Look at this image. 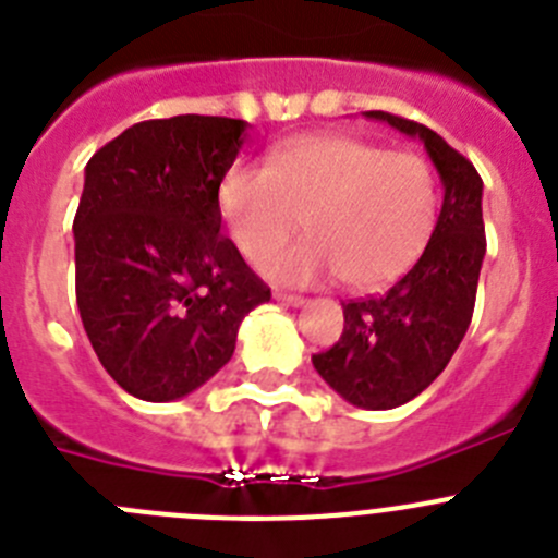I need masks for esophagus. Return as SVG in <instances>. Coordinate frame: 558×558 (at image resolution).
<instances>
[{"label": "esophagus", "mask_w": 558, "mask_h": 558, "mask_svg": "<svg viewBox=\"0 0 558 558\" xmlns=\"http://www.w3.org/2000/svg\"><path fill=\"white\" fill-rule=\"evenodd\" d=\"M275 300L283 305H294V308H298V305H305V298H300V294H289V291H275Z\"/></svg>", "instance_id": "esophagus-1"}]
</instances>
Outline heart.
<instances>
[{
  "instance_id": "1",
  "label": "heart",
  "mask_w": 558,
  "mask_h": 558,
  "mask_svg": "<svg viewBox=\"0 0 558 558\" xmlns=\"http://www.w3.org/2000/svg\"><path fill=\"white\" fill-rule=\"evenodd\" d=\"M219 214L239 253L266 260L302 227L312 239L264 264L280 283L344 278L359 291L398 280L423 255L436 225L428 160L350 135H305L275 149L267 169L233 163Z\"/></svg>"
}]
</instances>
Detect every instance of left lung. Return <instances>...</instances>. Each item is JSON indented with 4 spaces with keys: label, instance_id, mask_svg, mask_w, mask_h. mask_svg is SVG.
<instances>
[{
    "label": "left lung",
    "instance_id": "1",
    "mask_svg": "<svg viewBox=\"0 0 558 558\" xmlns=\"http://www.w3.org/2000/svg\"><path fill=\"white\" fill-rule=\"evenodd\" d=\"M364 117L420 138L445 189L439 219L420 260L378 298L341 303L344 330L339 341L311 355L314 369L336 395L359 409L386 411L428 389L470 328L486 255L484 183L473 163L425 124L384 110H366Z\"/></svg>",
    "mask_w": 558,
    "mask_h": 558
}]
</instances>
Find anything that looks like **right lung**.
<instances>
[{
    "mask_svg": "<svg viewBox=\"0 0 558 558\" xmlns=\"http://www.w3.org/2000/svg\"><path fill=\"white\" fill-rule=\"evenodd\" d=\"M247 122L149 119L85 167L74 217V286L83 328L128 395L167 403L230 361L244 316L269 286L219 233V183Z\"/></svg>",
    "mask_w": 558,
    "mask_h": 558,
    "instance_id": "add662e5",
    "label": "right lung"
}]
</instances>
